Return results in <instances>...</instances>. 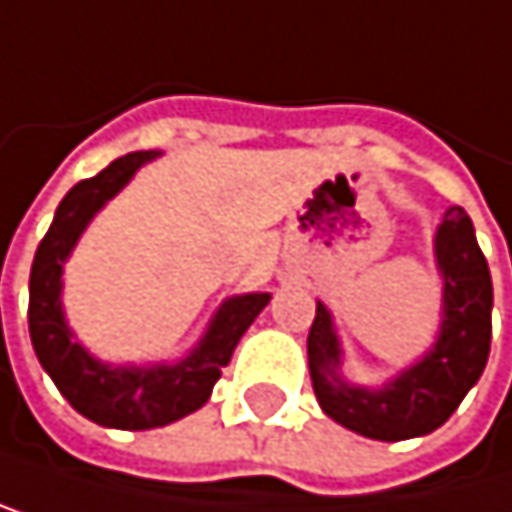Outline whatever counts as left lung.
<instances>
[{"mask_svg":"<svg viewBox=\"0 0 512 512\" xmlns=\"http://www.w3.org/2000/svg\"><path fill=\"white\" fill-rule=\"evenodd\" d=\"M433 256L442 278L436 343L383 386H361L343 374V343L333 315L318 299L309 330V374L321 411L377 442L417 439L439 429L463 402L491 349V275L463 206H448Z\"/></svg>","mask_w":512,"mask_h":512,"instance_id":"obj_1","label":"left lung"}]
</instances>
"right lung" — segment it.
Returning <instances> with one entry per match:
<instances>
[{
  "label": "right lung",
  "mask_w": 512,
  "mask_h": 512,
  "mask_svg": "<svg viewBox=\"0 0 512 512\" xmlns=\"http://www.w3.org/2000/svg\"><path fill=\"white\" fill-rule=\"evenodd\" d=\"M157 157L160 151H135L73 185L58 203L52 228L42 237L30 268L27 321L42 371L79 414L110 429H157L203 408L234 346L271 299V293L228 296L206 324L203 337L175 361L110 364L76 340L64 315V262L107 200H114L132 175Z\"/></svg>",
  "instance_id": "add662e5"
}]
</instances>
